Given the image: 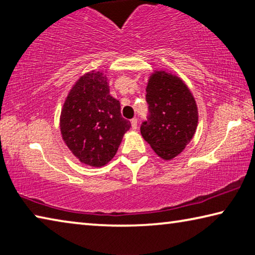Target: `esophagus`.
<instances>
[{"instance_id": "34e87169", "label": "esophagus", "mask_w": 255, "mask_h": 255, "mask_svg": "<svg viewBox=\"0 0 255 255\" xmlns=\"http://www.w3.org/2000/svg\"><path fill=\"white\" fill-rule=\"evenodd\" d=\"M130 123H131V128L132 129H137V118H132L131 120H130Z\"/></svg>"}]
</instances>
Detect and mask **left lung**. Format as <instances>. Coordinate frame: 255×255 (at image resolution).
I'll return each instance as SVG.
<instances>
[{
    "label": "left lung",
    "instance_id": "obj_1",
    "mask_svg": "<svg viewBox=\"0 0 255 255\" xmlns=\"http://www.w3.org/2000/svg\"><path fill=\"white\" fill-rule=\"evenodd\" d=\"M147 120L140 132L159 157L172 159L184 149L198 126L195 98L176 75L157 71L150 75L146 88Z\"/></svg>",
    "mask_w": 255,
    "mask_h": 255
}]
</instances>
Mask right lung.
<instances>
[{"instance_id":"obj_1","label":"right lung","mask_w":255,"mask_h":255,"mask_svg":"<svg viewBox=\"0 0 255 255\" xmlns=\"http://www.w3.org/2000/svg\"><path fill=\"white\" fill-rule=\"evenodd\" d=\"M59 125L71 152L94 167L111 161L130 128V122L120 114V102L110 96L107 76L94 71L81 76L72 88Z\"/></svg>"}]
</instances>
